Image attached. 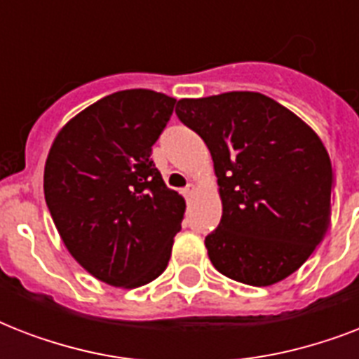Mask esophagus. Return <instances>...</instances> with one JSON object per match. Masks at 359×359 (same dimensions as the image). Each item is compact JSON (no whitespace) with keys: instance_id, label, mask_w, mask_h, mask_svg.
I'll return each mask as SVG.
<instances>
[{"instance_id":"34e87169","label":"esophagus","mask_w":359,"mask_h":359,"mask_svg":"<svg viewBox=\"0 0 359 359\" xmlns=\"http://www.w3.org/2000/svg\"><path fill=\"white\" fill-rule=\"evenodd\" d=\"M196 191H197L196 184H188L184 188V197H191V196H194V194H196Z\"/></svg>"}]
</instances>
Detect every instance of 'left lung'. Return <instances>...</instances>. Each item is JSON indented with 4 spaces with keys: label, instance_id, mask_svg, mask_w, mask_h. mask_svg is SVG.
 Segmentation results:
<instances>
[{
    "label": "left lung",
    "instance_id": "1",
    "mask_svg": "<svg viewBox=\"0 0 359 359\" xmlns=\"http://www.w3.org/2000/svg\"><path fill=\"white\" fill-rule=\"evenodd\" d=\"M179 119L207 143L222 222L205 238L219 273L253 287L289 278L320 244L332 214V162L315 130L261 93L182 98Z\"/></svg>",
    "mask_w": 359,
    "mask_h": 359
}]
</instances>
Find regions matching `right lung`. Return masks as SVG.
<instances>
[{
    "instance_id": "obj_1",
    "label": "right lung",
    "mask_w": 359,
    "mask_h": 359,
    "mask_svg": "<svg viewBox=\"0 0 359 359\" xmlns=\"http://www.w3.org/2000/svg\"><path fill=\"white\" fill-rule=\"evenodd\" d=\"M175 98L128 89L100 98L55 135L44 197L67 250L104 283L135 289L165 270L184 197L152 163Z\"/></svg>"
}]
</instances>
